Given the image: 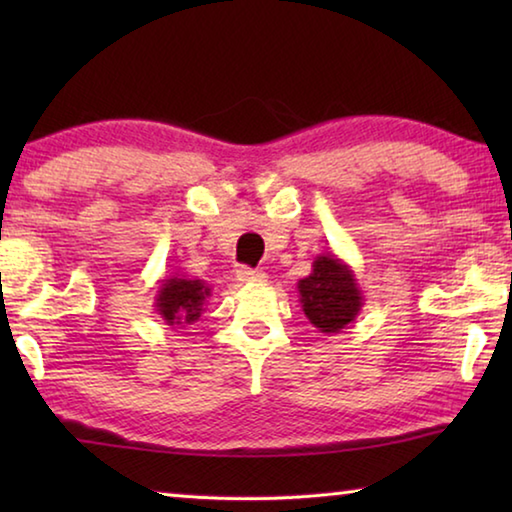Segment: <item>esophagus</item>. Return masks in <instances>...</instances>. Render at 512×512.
Returning <instances> with one entry per match:
<instances>
[{
  "instance_id": "1",
  "label": "esophagus",
  "mask_w": 512,
  "mask_h": 512,
  "mask_svg": "<svg viewBox=\"0 0 512 512\" xmlns=\"http://www.w3.org/2000/svg\"><path fill=\"white\" fill-rule=\"evenodd\" d=\"M237 277L241 282H266L268 275L264 271H259V268H248V266H241L237 271Z\"/></svg>"
}]
</instances>
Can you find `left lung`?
<instances>
[{
    "instance_id": "8db88e82",
    "label": "left lung",
    "mask_w": 512,
    "mask_h": 512,
    "mask_svg": "<svg viewBox=\"0 0 512 512\" xmlns=\"http://www.w3.org/2000/svg\"><path fill=\"white\" fill-rule=\"evenodd\" d=\"M300 305L323 334H339L359 316L363 293L352 268L336 255H318L311 273L298 282Z\"/></svg>"
}]
</instances>
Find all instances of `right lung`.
Segmentation results:
<instances>
[{"mask_svg": "<svg viewBox=\"0 0 512 512\" xmlns=\"http://www.w3.org/2000/svg\"><path fill=\"white\" fill-rule=\"evenodd\" d=\"M212 296V289L203 280L185 275H171L160 280L158 296L153 307L158 311L164 325H192L205 311L207 298Z\"/></svg>", "mask_w": 512, "mask_h": 512, "instance_id": "add662e5", "label": "right lung"}]
</instances>
